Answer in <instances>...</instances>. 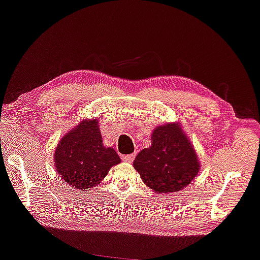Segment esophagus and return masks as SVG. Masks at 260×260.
<instances>
[{"label":"esophagus","instance_id":"34e87169","mask_svg":"<svg viewBox=\"0 0 260 260\" xmlns=\"http://www.w3.org/2000/svg\"><path fill=\"white\" fill-rule=\"evenodd\" d=\"M135 159V154H127V155H122V160L125 161V162H133Z\"/></svg>","mask_w":260,"mask_h":260}]
</instances>
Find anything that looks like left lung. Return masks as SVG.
I'll use <instances>...</instances> for the list:
<instances>
[{
	"mask_svg": "<svg viewBox=\"0 0 260 260\" xmlns=\"http://www.w3.org/2000/svg\"><path fill=\"white\" fill-rule=\"evenodd\" d=\"M151 139V147L140 151L134 161L143 182L159 193L184 189L201 166L180 125L170 123L158 126Z\"/></svg>",
	"mask_w": 260,
	"mask_h": 260,
	"instance_id": "1",
	"label": "left lung"
}]
</instances>
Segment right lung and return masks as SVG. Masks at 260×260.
Returning a JSON list of instances; mask_svg holds the SVG:
<instances>
[{
    "instance_id": "right-lung-1",
    "label": "right lung",
    "mask_w": 260,
    "mask_h": 260,
    "mask_svg": "<svg viewBox=\"0 0 260 260\" xmlns=\"http://www.w3.org/2000/svg\"><path fill=\"white\" fill-rule=\"evenodd\" d=\"M55 166L63 181L74 188L91 190L113 166L121 162L112 147L102 145L98 120L83 121L58 143Z\"/></svg>"
}]
</instances>
